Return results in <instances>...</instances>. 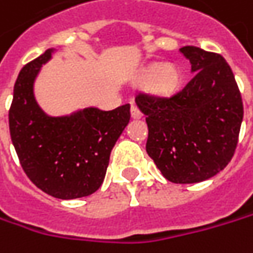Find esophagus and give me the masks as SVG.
Returning a JSON list of instances; mask_svg holds the SVG:
<instances>
[{
	"mask_svg": "<svg viewBox=\"0 0 253 253\" xmlns=\"http://www.w3.org/2000/svg\"><path fill=\"white\" fill-rule=\"evenodd\" d=\"M131 115H132V118L138 120V118H141V117H142V111L136 107L135 104H132V107H131Z\"/></svg>",
	"mask_w": 253,
	"mask_h": 253,
	"instance_id": "obj_1",
	"label": "esophagus"
}]
</instances>
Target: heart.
Masks as SVG:
<instances>
[{
    "instance_id": "obj_1",
    "label": "heart",
    "mask_w": 253,
    "mask_h": 253,
    "mask_svg": "<svg viewBox=\"0 0 253 253\" xmlns=\"http://www.w3.org/2000/svg\"><path fill=\"white\" fill-rule=\"evenodd\" d=\"M142 78L145 81L154 80L155 89L167 92L175 88V85L178 84V72L173 67H152Z\"/></svg>"
}]
</instances>
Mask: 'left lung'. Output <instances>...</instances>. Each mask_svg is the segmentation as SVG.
Wrapping results in <instances>:
<instances>
[{"instance_id":"8db88e82","label":"left lung","mask_w":253,"mask_h":253,"mask_svg":"<svg viewBox=\"0 0 253 253\" xmlns=\"http://www.w3.org/2000/svg\"><path fill=\"white\" fill-rule=\"evenodd\" d=\"M194 77L169 96L139 91L146 115V152L173 183L202 182L221 172L238 145L244 104L234 72L221 54L181 48Z\"/></svg>"}]
</instances>
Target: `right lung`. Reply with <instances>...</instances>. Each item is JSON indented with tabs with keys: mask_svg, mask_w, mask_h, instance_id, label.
<instances>
[{
	"mask_svg": "<svg viewBox=\"0 0 253 253\" xmlns=\"http://www.w3.org/2000/svg\"><path fill=\"white\" fill-rule=\"evenodd\" d=\"M52 49L28 62L14 85L9 133L19 164L41 191L59 199L94 194L104 182L109 155L131 118V105L86 108L71 117L45 115L34 98V80Z\"/></svg>",
	"mask_w": 253,
	"mask_h": 253,
	"instance_id": "obj_1",
	"label": "right lung"
}]
</instances>
